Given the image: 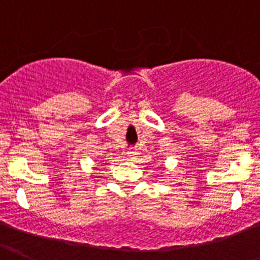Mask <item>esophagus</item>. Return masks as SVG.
<instances>
[{"label": "esophagus", "instance_id": "34e87169", "mask_svg": "<svg viewBox=\"0 0 260 260\" xmlns=\"http://www.w3.org/2000/svg\"><path fill=\"white\" fill-rule=\"evenodd\" d=\"M127 155H128V156H129V159L135 160L136 157H137V155H138V151H137V149H129V150H128Z\"/></svg>", "mask_w": 260, "mask_h": 260}]
</instances>
